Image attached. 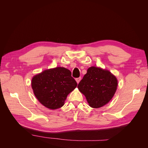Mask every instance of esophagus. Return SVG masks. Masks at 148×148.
Returning a JSON list of instances; mask_svg holds the SVG:
<instances>
[{
	"mask_svg": "<svg viewBox=\"0 0 148 148\" xmlns=\"http://www.w3.org/2000/svg\"><path fill=\"white\" fill-rule=\"evenodd\" d=\"M81 77H79V78H76L75 79H76V82H77V83L78 84L79 83V82H80V80H81Z\"/></svg>",
	"mask_w": 148,
	"mask_h": 148,
	"instance_id": "obj_1",
	"label": "esophagus"
}]
</instances>
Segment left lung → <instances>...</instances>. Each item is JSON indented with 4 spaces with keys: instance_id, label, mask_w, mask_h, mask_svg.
Wrapping results in <instances>:
<instances>
[{
    "instance_id": "1",
    "label": "left lung",
    "mask_w": 148,
    "mask_h": 148,
    "mask_svg": "<svg viewBox=\"0 0 148 148\" xmlns=\"http://www.w3.org/2000/svg\"><path fill=\"white\" fill-rule=\"evenodd\" d=\"M118 82L109 70L91 66L78 85L89 106L99 108L107 104L117 90Z\"/></svg>"
}]
</instances>
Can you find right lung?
Segmentation results:
<instances>
[{
  "label": "right lung",
  "mask_w": 148,
  "mask_h": 148,
  "mask_svg": "<svg viewBox=\"0 0 148 148\" xmlns=\"http://www.w3.org/2000/svg\"><path fill=\"white\" fill-rule=\"evenodd\" d=\"M77 83L64 67L46 70L32 78L31 86L38 100L52 110L60 108Z\"/></svg>",
  "instance_id": "obj_1"
}]
</instances>
